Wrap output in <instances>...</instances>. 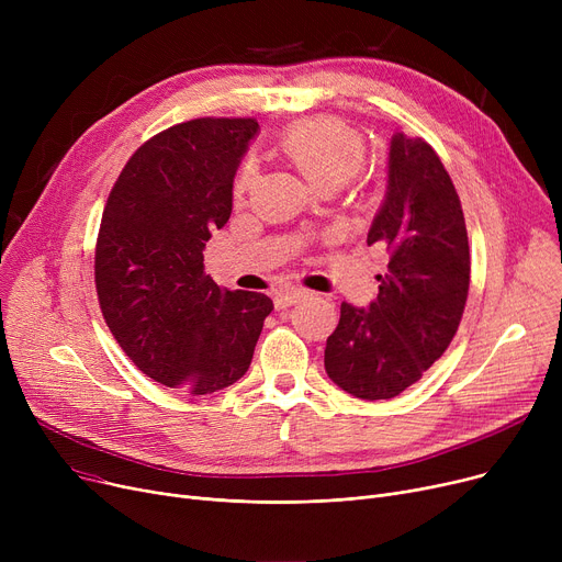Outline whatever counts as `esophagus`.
<instances>
[{
  "mask_svg": "<svg viewBox=\"0 0 562 562\" xmlns=\"http://www.w3.org/2000/svg\"><path fill=\"white\" fill-rule=\"evenodd\" d=\"M307 293H310V291L303 289V286H286V289H280V291L276 293V299H273L276 310H286V307H291L293 303H299L301 299H305Z\"/></svg>",
  "mask_w": 562,
  "mask_h": 562,
  "instance_id": "obj_1",
  "label": "esophagus"
}]
</instances>
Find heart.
Masks as SVG:
<instances>
[{
	"label": "heart",
	"instance_id": "heart-1",
	"mask_svg": "<svg viewBox=\"0 0 562 562\" xmlns=\"http://www.w3.org/2000/svg\"><path fill=\"white\" fill-rule=\"evenodd\" d=\"M280 150L316 189H337L362 166L364 138L339 117L321 115L284 130ZM257 184V164L244 161L234 177V195L244 198Z\"/></svg>",
	"mask_w": 562,
	"mask_h": 562
}]
</instances>
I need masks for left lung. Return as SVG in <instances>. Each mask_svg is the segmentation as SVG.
I'll return each instance as SVG.
<instances>
[{
  "label": "left lung",
  "mask_w": 562,
  "mask_h": 562,
  "mask_svg": "<svg viewBox=\"0 0 562 562\" xmlns=\"http://www.w3.org/2000/svg\"><path fill=\"white\" fill-rule=\"evenodd\" d=\"M367 244L390 252L369 310L341 303L326 344L333 382L364 401L415 385L453 341L469 296V239L445 164L422 136L394 134L387 198Z\"/></svg>",
  "instance_id": "left-lung-1"
}]
</instances>
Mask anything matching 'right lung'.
<instances>
[{
  "label": "right lung",
  "mask_w": 562,
  "mask_h": 562,
  "mask_svg": "<svg viewBox=\"0 0 562 562\" xmlns=\"http://www.w3.org/2000/svg\"><path fill=\"white\" fill-rule=\"evenodd\" d=\"M257 127L255 117H195L155 134L102 212L95 289L106 326L138 371L187 394L234 385L273 310L263 293L218 286L202 263Z\"/></svg>",
  "instance_id": "obj_1"
}]
</instances>
